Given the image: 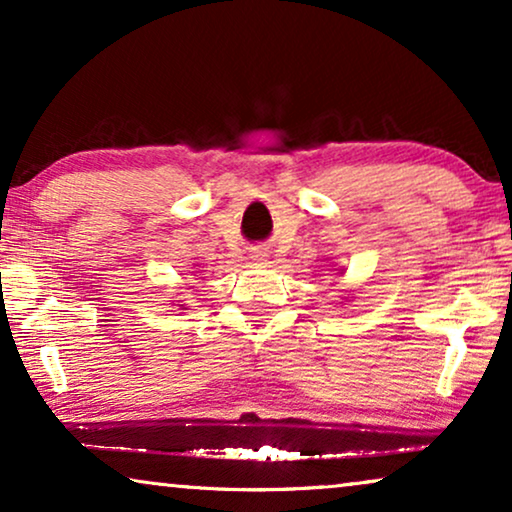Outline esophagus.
Instances as JSON below:
<instances>
[{
    "instance_id": "34e87169",
    "label": "esophagus",
    "mask_w": 512,
    "mask_h": 512,
    "mask_svg": "<svg viewBox=\"0 0 512 512\" xmlns=\"http://www.w3.org/2000/svg\"><path fill=\"white\" fill-rule=\"evenodd\" d=\"M251 261H258V263H261V261H265V258H268V249H265V247H254V249H251Z\"/></svg>"
}]
</instances>
